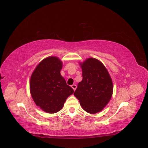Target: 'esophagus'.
Returning a JSON list of instances; mask_svg holds the SVG:
<instances>
[{"label": "esophagus", "mask_w": 148, "mask_h": 148, "mask_svg": "<svg viewBox=\"0 0 148 148\" xmlns=\"http://www.w3.org/2000/svg\"><path fill=\"white\" fill-rule=\"evenodd\" d=\"M71 87L73 89V90L75 91V89H76V88H77V85H76V84H72V85H71Z\"/></svg>", "instance_id": "obj_1"}]
</instances>
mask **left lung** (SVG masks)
<instances>
[{
    "label": "left lung",
    "mask_w": 148,
    "mask_h": 148,
    "mask_svg": "<svg viewBox=\"0 0 148 148\" xmlns=\"http://www.w3.org/2000/svg\"><path fill=\"white\" fill-rule=\"evenodd\" d=\"M81 65L83 79L78 83L74 95L85 111L96 114L109 102L112 82L106 68L98 60L89 58Z\"/></svg>",
    "instance_id": "1"
}]
</instances>
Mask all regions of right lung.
<instances>
[{
    "mask_svg": "<svg viewBox=\"0 0 148 148\" xmlns=\"http://www.w3.org/2000/svg\"><path fill=\"white\" fill-rule=\"evenodd\" d=\"M62 62L56 57L42 60L30 79V91L38 106L47 113H56L74 91L60 75Z\"/></svg>",
    "mask_w": 148,
    "mask_h": 148,
    "instance_id": "add662e5",
    "label": "right lung"
}]
</instances>
